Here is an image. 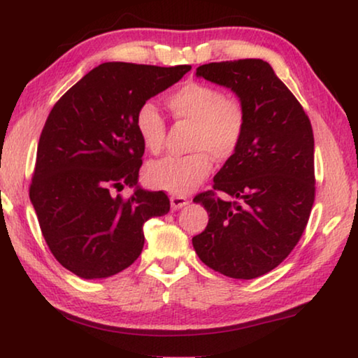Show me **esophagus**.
Returning a JSON list of instances; mask_svg holds the SVG:
<instances>
[{"mask_svg": "<svg viewBox=\"0 0 358 358\" xmlns=\"http://www.w3.org/2000/svg\"><path fill=\"white\" fill-rule=\"evenodd\" d=\"M189 203V199L184 195H173L171 196V206H173V210H180L182 206H185Z\"/></svg>", "mask_w": 358, "mask_h": 358, "instance_id": "34e87169", "label": "esophagus"}]
</instances>
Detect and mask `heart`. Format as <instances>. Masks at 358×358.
Here are the masks:
<instances>
[{
  "label": "heart",
  "instance_id": "1",
  "mask_svg": "<svg viewBox=\"0 0 358 358\" xmlns=\"http://www.w3.org/2000/svg\"><path fill=\"white\" fill-rule=\"evenodd\" d=\"M176 121L190 122L189 150L184 157H166L150 163L148 179L171 194H187L208 178L215 162H227L237 152L245 131V113L239 101L226 98L213 85L189 82L166 98ZM136 131L150 153H159L166 142V122L153 105L141 106Z\"/></svg>",
  "mask_w": 358,
  "mask_h": 358
}]
</instances>
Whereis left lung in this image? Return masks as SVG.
I'll return each instance as SVG.
<instances>
[{"label": "left lung", "instance_id": "8db88e82", "mask_svg": "<svg viewBox=\"0 0 358 358\" xmlns=\"http://www.w3.org/2000/svg\"><path fill=\"white\" fill-rule=\"evenodd\" d=\"M196 76L239 96L245 131L237 152L194 201L208 226L192 239L206 266L234 279L263 276L302 237L315 201L313 129L292 92L263 59L196 67ZM220 191L234 202L222 201Z\"/></svg>", "mask_w": 358, "mask_h": 358}]
</instances>
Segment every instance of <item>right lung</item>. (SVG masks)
<instances>
[{"mask_svg": "<svg viewBox=\"0 0 358 358\" xmlns=\"http://www.w3.org/2000/svg\"><path fill=\"white\" fill-rule=\"evenodd\" d=\"M192 66L103 63L56 101L41 131L29 194L46 245L84 279L113 276L142 253L143 222L169 211L137 185L145 147L137 110ZM136 187L131 197L118 194Z\"/></svg>", "mask_w": 358, "mask_h": 358, "instance_id": "add662e5", "label": "right lung"}]
</instances>
